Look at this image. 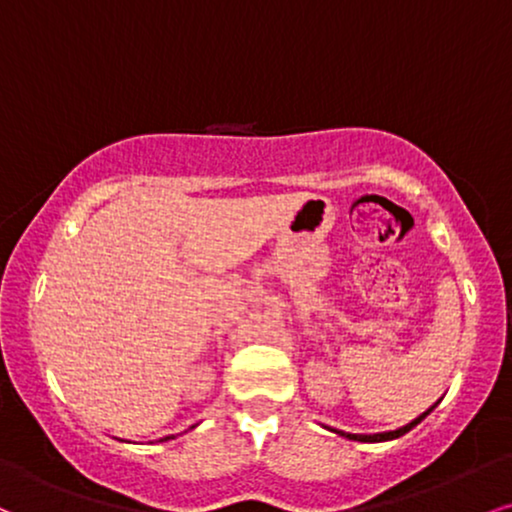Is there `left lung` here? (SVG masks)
I'll use <instances>...</instances> for the list:
<instances>
[{"mask_svg":"<svg viewBox=\"0 0 512 512\" xmlns=\"http://www.w3.org/2000/svg\"><path fill=\"white\" fill-rule=\"evenodd\" d=\"M439 403H441V398L436 400V403L432 405V408H427V410L422 412V415H417L415 420L408 422V424H403V427H398V429H391V432H379V434H350V432H341V429H331V427H326V429H329V432L338 434V436H343V439H348V441H360V443H381V441H393V439H400V436H403V434H408L412 427H417V424H420V422L424 420V417H427L429 412H432Z\"/></svg>","mask_w":512,"mask_h":512,"instance_id":"1","label":"left lung"}]
</instances>
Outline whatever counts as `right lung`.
I'll list each match as a JSON object with an SVG mask.
<instances>
[{
	"mask_svg": "<svg viewBox=\"0 0 512 512\" xmlns=\"http://www.w3.org/2000/svg\"><path fill=\"white\" fill-rule=\"evenodd\" d=\"M171 439H176V436L169 434V436H164V439H159V441H171Z\"/></svg>",
	"mask_w": 512,
	"mask_h": 512,
	"instance_id": "right-lung-1",
	"label": "right lung"
}]
</instances>
